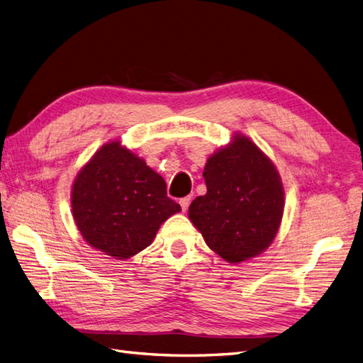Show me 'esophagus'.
Instances as JSON below:
<instances>
[{
	"label": "esophagus",
	"instance_id": "1",
	"mask_svg": "<svg viewBox=\"0 0 363 363\" xmlns=\"http://www.w3.org/2000/svg\"><path fill=\"white\" fill-rule=\"evenodd\" d=\"M179 203H180V206H182V211L186 212V211H188L189 204H191V196H183V199H180Z\"/></svg>",
	"mask_w": 363,
	"mask_h": 363
}]
</instances>
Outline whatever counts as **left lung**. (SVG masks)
Returning a JSON list of instances; mask_svg holds the SVG:
<instances>
[{"mask_svg":"<svg viewBox=\"0 0 363 363\" xmlns=\"http://www.w3.org/2000/svg\"><path fill=\"white\" fill-rule=\"evenodd\" d=\"M207 192L189 206V218L208 248L230 263L265 251L281 223L284 192L274 163L248 138L238 135L208 157Z\"/></svg>","mask_w":363,"mask_h":363,"instance_id":"obj_1","label":"left lung"}]
</instances>
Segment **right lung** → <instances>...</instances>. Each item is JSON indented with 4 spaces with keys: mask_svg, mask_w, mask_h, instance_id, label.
<instances>
[{
    "mask_svg": "<svg viewBox=\"0 0 363 363\" xmlns=\"http://www.w3.org/2000/svg\"><path fill=\"white\" fill-rule=\"evenodd\" d=\"M71 203L86 242L119 260L147 248L160 224L182 211L163 177L119 142L101 147L77 174Z\"/></svg>",
    "mask_w": 363,
    "mask_h": 363,
    "instance_id": "right-lung-1",
    "label": "right lung"
}]
</instances>
